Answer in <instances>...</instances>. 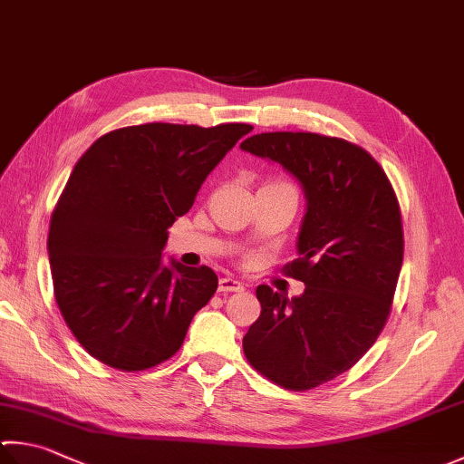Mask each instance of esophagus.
<instances>
[{
    "instance_id": "obj_1",
    "label": "esophagus",
    "mask_w": 464,
    "mask_h": 464,
    "mask_svg": "<svg viewBox=\"0 0 464 464\" xmlns=\"http://www.w3.org/2000/svg\"><path fill=\"white\" fill-rule=\"evenodd\" d=\"M244 291V285L234 276L220 278V293H240Z\"/></svg>"
}]
</instances>
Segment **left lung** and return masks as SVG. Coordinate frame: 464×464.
<instances>
[{"instance_id":"1","label":"left lung","mask_w":464,"mask_h":464,"mask_svg":"<svg viewBox=\"0 0 464 464\" xmlns=\"http://www.w3.org/2000/svg\"><path fill=\"white\" fill-rule=\"evenodd\" d=\"M240 147L281 163L307 198L299 258L283 268L304 293L256 288L262 311L244 355L278 386L317 388L353 368L386 327L404 260L396 191L368 151L339 137L276 130Z\"/></svg>"}]
</instances>
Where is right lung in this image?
<instances>
[{
	"instance_id": "right-lung-1",
	"label": "right lung",
	"mask_w": 464,
	"mask_h": 464,
	"mask_svg": "<svg viewBox=\"0 0 464 464\" xmlns=\"http://www.w3.org/2000/svg\"><path fill=\"white\" fill-rule=\"evenodd\" d=\"M246 123H147L102 135L74 165L50 218L58 309L94 360L143 372L178 353L218 288L209 266L161 265L168 228Z\"/></svg>"
}]
</instances>
